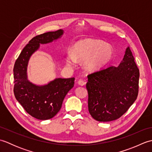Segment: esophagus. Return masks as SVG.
<instances>
[{
	"instance_id": "34e87169",
	"label": "esophagus",
	"mask_w": 152,
	"mask_h": 152,
	"mask_svg": "<svg viewBox=\"0 0 152 152\" xmlns=\"http://www.w3.org/2000/svg\"><path fill=\"white\" fill-rule=\"evenodd\" d=\"M78 83V84H79L80 86H82L86 85V82L84 81V80H82V79L79 80Z\"/></svg>"
}]
</instances>
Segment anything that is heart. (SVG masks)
<instances>
[{"instance_id":"1","label":"heart","mask_w":152,"mask_h":152,"mask_svg":"<svg viewBox=\"0 0 152 152\" xmlns=\"http://www.w3.org/2000/svg\"><path fill=\"white\" fill-rule=\"evenodd\" d=\"M114 53L112 48L99 40L87 39L80 41L69 51L66 63L70 66L76 65L77 61H84L86 69L95 71L104 66L111 60Z\"/></svg>"}]
</instances>
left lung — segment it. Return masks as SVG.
I'll return each instance as SVG.
<instances>
[{
    "mask_svg": "<svg viewBox=\"0 0 152 152\" xmlns=\"http://www.w3.org/2000/svg\"><path fill=\"white\" fill-rule=\"evenodd\" d=\"M139 69L129 48L118 67L110 66L88 76V110L98 121L119 118L136 101Z\"/></svg>",
    "mask_w": 152,
    "mask_h": 152,
    "instance_id": "left-lung-1",
    "label": "left lung"
}]
</instances>
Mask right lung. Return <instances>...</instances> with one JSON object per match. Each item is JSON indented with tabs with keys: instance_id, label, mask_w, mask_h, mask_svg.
I'll use <instances>...</instances> for the list:
<instances>
[{
	"instance_id": "right-lung-1",
	"label": "right lung",
	"mask_w": 152,
	"mask_h": 152,
	"mask_svg": "<svg viewBox=\"0 0 152 152\" xmlns=\"http://www.w3.org/2000/svg\"><path fill=\"white\" fill-rule=\"evenodd\" d=\"M63 30L37 35L28 42L16 59L14 67L15 99L28 114L40 120L53 118L60 110L67 93L73 88L74 78H57L48 85L38 86L28 81L27 66L29 57L39 48L61 37Z\"/></svg>"
}]
</instances>
